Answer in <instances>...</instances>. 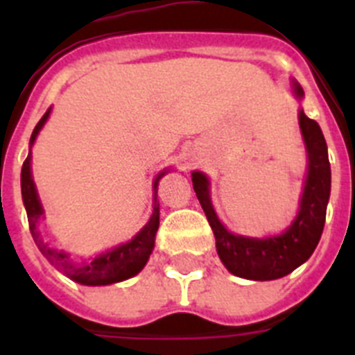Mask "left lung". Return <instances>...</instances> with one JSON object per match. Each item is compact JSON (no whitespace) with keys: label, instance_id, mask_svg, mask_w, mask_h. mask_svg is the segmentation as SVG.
<instances>
[{"label":"left lung","instance_id":"obj_1","mask_svg":"<svg viewBox=\"0 0 355 355\" xmlns=\"http://www.w3.org/2000/svg\"><path fill=\"white\" fill-rule=\"evenodd\" d=\"M295 92L299 97L304 96L299 85H295ZM299 122L307 147L309 168L299 215L279 236L259 240L229 233L216 218L211 206L208 178L200 172L192 174L193 190L215 234L218 258L225 268L238 277L250 281H272L284 277L307 261L318 245L331 196V163L327 144L318 122L307 117L304 112H300Z\"/></svg>","mask_w":355,"mask_h":355}]
</instances>
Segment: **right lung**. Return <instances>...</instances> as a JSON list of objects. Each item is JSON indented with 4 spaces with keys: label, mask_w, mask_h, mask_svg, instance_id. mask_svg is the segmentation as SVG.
I'll list each match as a JSON object with an SVG mask.
<instances>
[{
    "label": "right lung",
    "mask_w": 355,
    "mask_h": 355,
    "mask_svg": "<svg viewBox=\"0 0 355 355\" xmlns=\"http://www.w3.org/2000/svg\"><path fill=\"white\" fill-rule=\"evenodd\" d=\"M49 112H51V108H48V112L42 115V119H40L39 124L35 126V130L31 133L30 144L35 142L40 128L44 126V122L48 121ZM30 159L31 155H28L23 163V171H21V192H23V202L24 208H26L30 233L31 236H33V240H35L37 247H39V250L42 252L44 258L48 259L56 270L62 272L64 275H67L69 279H72V281H76V283L80 284H87V286L114 284L139 274L144 266H146L147 259H149L150 252H153V247H155V236L159 225L158 206H155V211H153L150 220L147 222L146 227H144L133 240L124 243V245L117 247V249L103 254V256H97V258H94L90 263L76 265V263L71 261V258H69L67 254L60 252V250L56 249H51V247H49L48 243H44V240L40 238L37 224H39V218L40 215H42V206H40V200L39 197H37L35 183L31 180ZM163 174H165V172H162V174L156 178L155 188H158V181Z\"/></svg>",
    "instance_id": "add662e5"
}]
</instances>
